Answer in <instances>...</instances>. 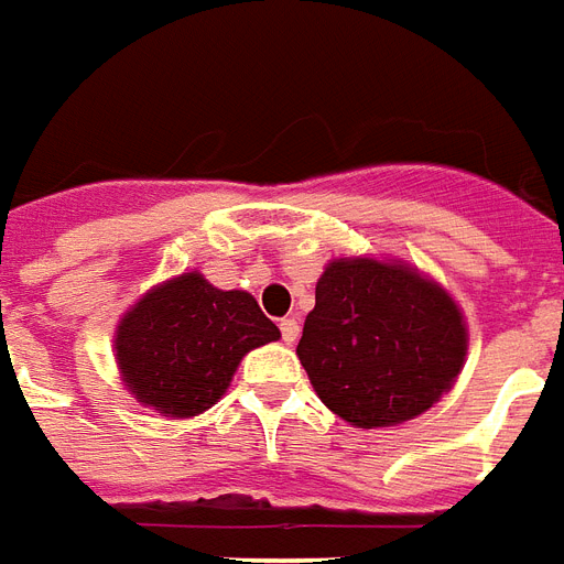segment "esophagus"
<instances>
[{"instance_id": "obj_1", "label": "esophagus", "mask_w": 564, "mask_h": 564, "mask_svg": "<svg viewBox=\"0 0 564 564\" xmlns=\"http://www.w3.org/2000/svg\"><path fill=\"white\" fill-rule=\"evenodd\" d=\"M279 329H282V341H285V345H294L300 336V321L297 317H282V321H279Z\"/></svg>"}]
</instances>
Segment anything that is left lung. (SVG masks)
I'll return each instance as SVG.
<instances>
[{
  "mask_svg": "<svg viewBox=\"0 0 564 564\" xmlns=\"http://www.w3.org/2000/svg\"><path fill=\"white\" fill-rule=\"evenodd\" d=\"M297 357L336 416L387 427L425 413L467 357L455 300L404 264L338 258L315 288Z\"/></svg>",
  "mask_w": 564,
  "mask_h": 564,
  "instance_id": "8db88e82",
  "label": "left lung"
}]
</instances>
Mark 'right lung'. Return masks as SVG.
<instances>
[{
  "instance_id": "1",
  "label": "right lung",
  "mask_w": 564,
  "mask_h": 564,
  "mask_svg": "<svg viewBox=\"0 0 564 564\" xmlns=\"http://www.w3.org/2000/svg\"><path fill=\"white\" fill-rule=\"evenodd\" d=\"M279 329L247 291H219L202 273L154 288L118 324L127 389L166 416H196L217 401L252 347Z\"/></svg>"
}]
</instances>
